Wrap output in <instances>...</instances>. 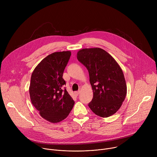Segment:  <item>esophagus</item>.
Returning a JSON list of instances; mask_svg holds the SVG:
<instances>
[{"label":"esophagus","instance_id":"obj_1","mask_svg":"<svg viewBox=\"0 0 157 157\" xmlns=\"http://www.w3.org/2000/svg\"><path fill=\"white\" fill-rule=\"evenodd\" d=\"M79 93H80V91H75V94L76 96H78V95L79 94Z\"/></svg>","mask_w":157,"mask_h":157}]
</instances>
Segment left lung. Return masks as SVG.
I'll use <instances>...</instances> for the list:
<instances>
[{
  "label": "left lung",
  "instance_id": "1",
  "mask_svg": "<svg viewBox=\"0 0 157 157\" xmlns=\"http://www.w3.org/2000/svg\"><path fill=\"white\" fill-rule=\"evenodd\" d=\"M77 58L88 70L93 98L88 105L102 117L115 114L127 94V86L122 69L116 61L99 48L79 50Z\"/></svg>",
  "mask_w": 157,
  "mask_h": 157
}]
</instances>
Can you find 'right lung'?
<instances>
[{
	"label": "right lung",
	"mask_w": 157,
	"mask_h": 157,
	"mask_svg": "<svg viewBox=\"0 0 157 157\" xmlns=\"http://www.w3.org/2000/svg\"><path fill=\"white\" fill-rule=\"evenodd\" d=\"M71 53L55 52L37 65L31 76L29 93L33 105L47 121L57 123L69 115L75 101L67 92L63 78Z\"/></svg>",
	"instance_id": "add662e5"
}]
</instances>
